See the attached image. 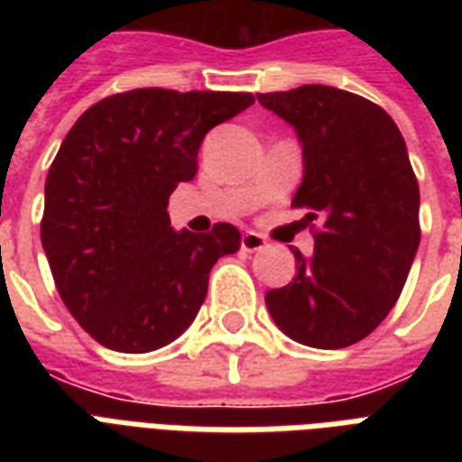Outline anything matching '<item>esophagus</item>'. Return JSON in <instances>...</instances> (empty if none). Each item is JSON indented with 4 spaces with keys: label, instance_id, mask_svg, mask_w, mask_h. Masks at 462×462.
<instances>
[{
    "label": "esophagus",
    "instance_id": "esophagus-1",
    "mask_svg": "<svg viewBox=\"0 0 462 462\" xmlns=\"http://www.w3.org/2000/svg\"><path fill=\"white\" fill-rule=\"evenodd\" d=\"M263 246H266V239L261 237L259 232H245V235H242V249H245V252H261Z\"/></svg>",
    "mask_w": 462,
    "mask_h": 462
}]
</instances>
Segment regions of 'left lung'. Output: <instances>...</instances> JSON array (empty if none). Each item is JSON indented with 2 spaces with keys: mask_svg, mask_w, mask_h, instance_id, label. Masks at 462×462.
<instances>
[{
  "mask_svg": "<svg viewBox=\"0 0 462 462\" xmlns=\"http://www.w3.org/2000/svg\"><path fill=\"white\" fill-rule=\"evenodd\" d=\"M256 97L302 141L292 208H307L314 235V256L292 252L297 275L268 292V311L309 347L359 343L398 302L420 246V187L405 141L383 107L347 90L311 83Z\"/></svg>",
  "mask_w": 462,
  "mask_h": 462,
  "instance_id": "8db88e82",
  "label": "left lung"
}]
</instances>
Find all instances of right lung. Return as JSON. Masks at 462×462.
I'll return each mask as SVG.
<instances>
[{
    "mask_svg": "<svg viewBox=\"0 0 462 462\" xmlns=\"http://www.w3.org/2000/svg\"><path fill=\"white\" fill-rule=\"evenodd\" d=\"M252 103V93L126 90L88 107L61 141L40 239L61 302L100 345L151 352L194 321L210 268L242 235L230 223L174 232L167 201L194 180L203 136Z\"/></svg>",
    "mask_w": 462,
    "mask_h": 462,
    "instance_id": "add662e5",
    "label": "right lung"
}]
</instances>
